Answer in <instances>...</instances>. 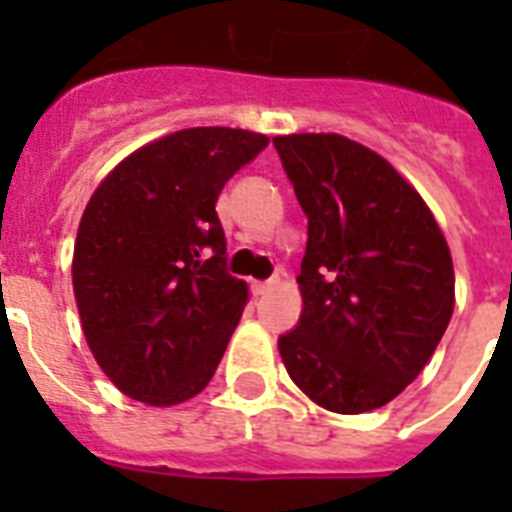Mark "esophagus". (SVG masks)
<instances>
[{
  "instance_id": "1",
  "label": "esophagus",
  "mask_w": 512,
  "mask_h": 512,
  "mask_svg": "<svg viewBox=\"0 0 512 512\" xmlns=\"http://www.w3.org/2000/svg\"><path fill=\"white\" fill-rule=\"evenodd\" d=\"M279 287V279H268V281H255L252 289H255V295H268L271 289Z\"/></svg>"
}]
</instances>
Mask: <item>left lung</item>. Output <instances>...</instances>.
I'll return each instance as SVG.
<instances>
[{
  "label": "left lung",
  "mask_w": 512,
  "mask_h": 512,
  "mask_svg": "<svg viewBox=\"0 0 512 512\" xmlns=\"http://www.w3.org/2000/svg\"><path fill=\"white\" fill-rule=\"evenodd\" d=\"M308 217L289 377L337 414L372 412L428 364L454 311L446 239L420 193L342 135L273 138Z\"/></svg>",
  "instance_id": "obj_1"
}]
</instances>
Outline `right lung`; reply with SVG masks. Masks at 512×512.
Returning a JSON list of instances; mask_svg holds the SVG:
<instances>
[{
  "label": "right lung",
  "instance_id": "add662e5",
  "mask_svg": "<svg viewBox=\"0 0 512 512\" xmlns=\"http://www.w3.org/2000/svg\"><path fill=\"white\" fill-rule=\"evenodd\" d=\"M265 146L231 127L172 132L92 193L74 247L76 308L124 396L172 406L212 380L247 303V284L225 268L215 204Z\"/></svg>",
  "mask_w": 512,
  "mask_h": 512
}]
</instances>
